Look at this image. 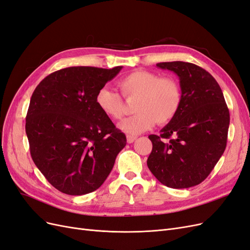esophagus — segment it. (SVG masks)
Masks as SVG:
<instances>
[{"instance_id":"1","label":"esophagus","mask_w":250,"mask_h":250,"mask_svg":"<svg viewBox=\"0 0 250 250\" xmlns=\"http://www.w3.org/2000/svg\"><path fill=\"white\" fill-rule=\"evenodd\" d=\"M135 139H137V137H133V135H127V143L131 144L135 141Z\"/></svg>"}]
</instances>
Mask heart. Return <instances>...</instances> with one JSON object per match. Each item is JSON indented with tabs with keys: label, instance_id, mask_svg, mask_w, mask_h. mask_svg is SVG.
I'll use <instances>...</instances> for the list:
<instances>
[{
	"label": "heart",
	"instance_id": "heart-1",
	"mask_svg": "<svg viewBox=\"0 0 250 250\" xmlns=\"http://www.w3.org/2000/svg\"><path fill=\"white\" fill-rule=\"evenodd\" d=\"M118 86L127 100L137 99L133 105L135 115L123 120L119 128L128 134H139L150 129L155 122L167 124L176 117L183 92L176 79L161 77L149 71H133L121 78ZM96 104L105 116L120 120L124 113V101L117 92L102 87L97 92Z\"/></svg>",
	"mask_w": 250,
	"mask_h": 250
}]
</instances>
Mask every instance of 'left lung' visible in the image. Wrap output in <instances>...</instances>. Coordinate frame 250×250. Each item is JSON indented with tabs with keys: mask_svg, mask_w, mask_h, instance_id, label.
<instances>
[{
	"mask_svg": "<svg viewBox=\"0 0 250 250\" xmlns=\"http://www.w3.org/2000/svg\"><path fill=\"white\" fill-rule=\"evenodd\" d=\"M156 66L179 77L183 103L176 117L150 134L152 151L148 168L158 181L173 188L197 186L222 156L229 126V110L218 82L190 62H160Z\"/></svg>",
	"mask_w": 250,
	"mask_h": 250,
	"instance_id": "1",
	"label": "left lung"
}]
</instances>
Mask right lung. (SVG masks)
I'll use <instances>...</instances> for the list:
<instances>
[{
    "label": "right lung",
    "instance_id": "obj_1",
    "mask_svg": "<svg viewBox=\"0 0 250 250\" xmlns=\"http://www.w3.org/2000/svg\"><path fill=\"white\" fill-rule=\"evenodd\" d=\"M123 66H71L36 86L26 117L30 153L58 191L84 195L109 175L126 137L97 107L96 95Z\"/></svg>",
    "mask_w": 250,
    "mask_h": 250
}]
</instances>
